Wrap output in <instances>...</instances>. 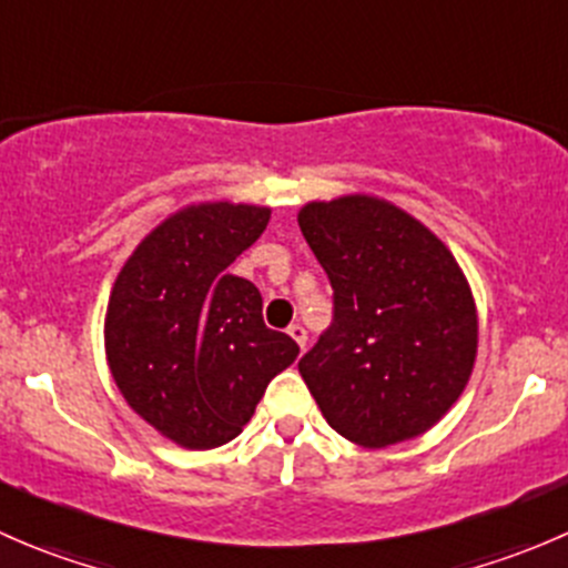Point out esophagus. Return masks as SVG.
Wrapping results in <instances>:
<instances>
[{"label":"esophagus","instance_id":"34e87169","mask_svg":"<svg viewBox=\"0 0 568 568\" xmlns=\"http://www.w3.org/2000/svg\"><path fill=\"white\" fill-rule=\"evenodd\" d=\"M288 335L294 337L296 343H300V348H305L307 346V329L302 324H291L288 326Z\"/></svg>","mask_w":568,"mask_h":568}]
</instances>
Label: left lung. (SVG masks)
<instances>
[{
	"label": "left lung",
	"instance_id": "8db88e82",
	"mask_svg": "<svg viewBox=\"0 0 568 568\" xmlns=\"http://www.w3.org/2000/svg\"><path fill=\"white\" fill-rule=\"evenodd\" d=\"M300 227L332 285V324L300 359L341 437L385 448L456 404L478 352V316L450 250L379 197L307 203Z\"/></svg>",
	"mask_w": 568,
	"mask_h": 568
}]
</instances>
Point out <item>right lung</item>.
Here are the masks:
<instances>
[{"label": "right lung", "mask_w": 568, "mask_h": 568, "mask_svg": "<svg viewBox=\"0 0 568 568\" xmlns=\"http://www.w3.org/2000/svg\"><path fill=\"white\" fill-rule=\"evenodd\" d=\"M261 205L200 203L142 239L114 280L106 359L131 409L189 450L231 443L300 354L263 324L261 291L227 272L266 231Z\"/></svg>", "instance_id": "obj_1"}]
</instances>
